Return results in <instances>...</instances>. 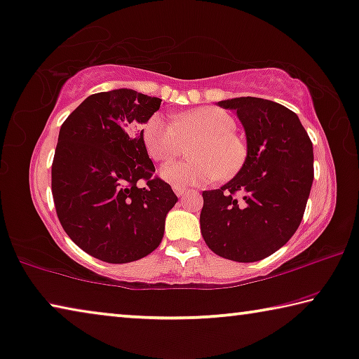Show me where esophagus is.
Segmentation results:
<instances>
[{"instance_id":"esophagus-1","label":"esophagus","mask_w":359,"mask_h":359,"mask_svg":"<svg viewBox=\"0 0 359 359\" xmlns=\"http://www.w3.org/2000/svg\"><path fill=\"white\" fill-rule=\"evenodd\" d=\"M174 191H175V195H177L179 198H182L189 190L184 189V187H174Z\"/></svg>"}]
</instances>
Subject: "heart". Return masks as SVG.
Segmentation results:
<instances>
[{"mask_svg": "<svg viewBox=\"0 0 359 359\" xmlns=\"http://www.w3.org/2000/svg\"><path fill=\"white\" fill-rule=\"evenodd\" d=\"M237 121L226 109L206 106L175 116L170 122L153 114L143 126V143L156 163L172 161L191 147V161L164 165L163 180L172 187H196L216 179H231L247 161V145L235 133Z\"/></svg>", "mask_w": 359, "mask_h": 359, "instance_id": "obj_1", "label": "heart"}]
</instances>
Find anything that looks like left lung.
I'll return each instance as SVG.
<instances>
[{
    "instance_id": "left-lung-1",
    "label": "left lung",
    "mask_w": 359,
    "mask_h": 359,
    "mask_svg": "<svg viewBox=\"0 0 359 359\" xmlns=\"http://www.w3.org/2000/svg\"><path fill=\"white\" fill-rule=\"evenodd\" d=\"M217 104L237 111L247 161L221 189L203 191L201 235L222 258L253 263L282 248L302 222L314 179L313 143L295 112L276 101L242 96Z\"/></svg>"
}]
</instances>
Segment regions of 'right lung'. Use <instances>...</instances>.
I'll return each instance as SVG.
<instances>
[{
	"label": "right lung",
	"mask_w": 359,
	"mask_h": 359,
	"mask_svg": "<svg viewBox=\"0 0 359 359\" xmlns=\"http://www.w3.org/2000/svg\"><path fill=\"white\" fill-rule=\"evenodd\" d=\"M161 100L130 88L90 95L61 126L51 191L66 233L93 258L132 263L156 250L177 196L153 177L140 126ZM145 180L147 185L138 187Z\"/></svg>",
	"instance_id": "right-lung-1"
}]
</instances>
